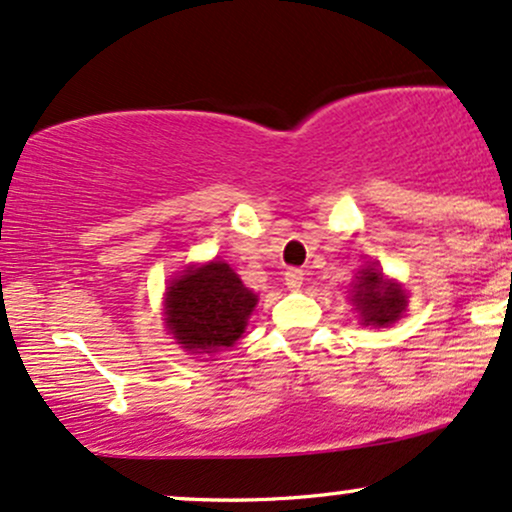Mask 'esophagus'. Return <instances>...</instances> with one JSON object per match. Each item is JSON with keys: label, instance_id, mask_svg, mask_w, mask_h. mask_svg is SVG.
Listing matches in <instances>:
<instances>
[{"label": "esophagus", "instance_id": "obj_1", "mask_svg": "<svg viewBox=\"0 0 512 512\" xmlns=\"http://www.w3.org/2000/svg\"><path fill=\"white\" fill-rule=\"evenodd\" d=\"M302 282H304V270L290 268L285 273V285L290 287V290H299V287H302Z\"/></svg>", "mask_w": 512, "mask_h": 512}]
</instances>
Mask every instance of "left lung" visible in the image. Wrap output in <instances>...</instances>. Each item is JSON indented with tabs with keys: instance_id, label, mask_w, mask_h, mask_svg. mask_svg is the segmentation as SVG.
I'll return each instance as SVG.
<instances>
[{
	"instance_id": "obj_1",
	"label": "left lung",
	"mask_w": 512,
	"mask_h": 512,
	"mask_svg": "<svg viewBox=\"0 0 512 512\" xmlns=\"http://www.w3.org/2000/svg\"><path fill=\"white\" fill-rule=\"evenodd\" d=\"M350 302L357 306L364 326L386 328L405 314L407 294L398 282L386 280L376 266H366L352 282Z\"/></svg>"
}]
</instances>
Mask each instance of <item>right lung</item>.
Instances as JSON below:
<instances>
[{
  "mask_svg": "<svg viewBox=\"0 0 512 512\" xmlns=\"http://www.w3.org/2000/svg\"><path fill=\"white\" fill-rule=\"evenodd\" d=\"M258 297L225 261L189 266L165 292V323L177 345L203 354L232 347L244 335Z\"/></svg>",
  "mask_w": 512,
  "mask_h": 512,
  "instance_id": "right-lung-1",
  "label": "right lung"
}]
</instances>
